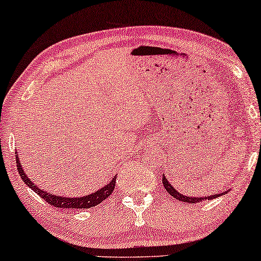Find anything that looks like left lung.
<instances>
[{"instance_id": "left-lung-1", "label": "left lung", "mask_w": 261, "mask_h": 261, "mask_svg": "<svg viewBox=\"0 0 261 261\" xmlns=\"http://www.w3.org/2000/svg\"><path fill=\"white\" fill-rule=\"evenodd\" d=\"M162 182H163V186H164L165 191H167V192L169 193V194L171 195L172 198H175L176 200H178V201L189 202V204H197V202H200V201L204 200V199H205V200H211V199L218 198V197H221V195H222V194H215V195H211V197H205V198H197V197L193 198V197H187V195L181 194L180 192L176 191V189L171 186L170 182H168L167 178L164 177V175H163V180H162Z\"/></svg>"}]
</instances>
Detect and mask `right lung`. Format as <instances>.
<instances>
[{
  "label": "right lung",
  "instance_id": "add662e5",
  "mask_svg": "<svg viewBox=\"0 0 261 261\" xmlns=\"http://www.w3.org/2000/svg\"><path fill=\"white\" fill-rule=\"evenodd\" d=\"M16 167H18L20 177L22 178V181L25 182L26 186H29L33 192H36L37 194H38L42 199H44L48 204L60 208H90V207H93V206H97L103 200H106L111 193H113L115 188V184H116V177H114L109 185H107L106 187L99 189V191H97L96 193H92V194L87 195V197H81V198L56 197V195L51 194V193L42 191V189H39L37 186L32 184L31 180L27 177L25 171L22 170L21 165H20L18 154H16Z\"/></svg>",
  "mask_w": 261,
  "mask_h": 261
}]
</instances>
